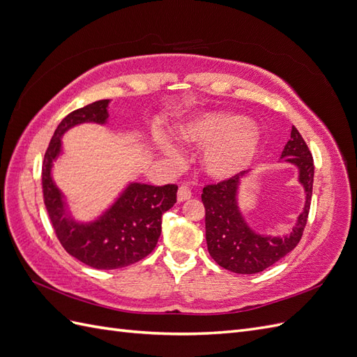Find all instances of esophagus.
I'll list each match as a JSON object with an SVG mask.
<instances>
[{
    "instance_id": "1",
    "label": "esophagus",
    "mask_w": 357,
    "mask_h": 357,
    "mask_svg": "<svg viewBox=\"0 0 357 357\" xmlns=\"http://www.w3.org/2000/svg\"><path fill=\"white\" fill-rule=\"evenodd\" d=\"M190 197H192V192H190V189H189L188 186H180V188H178V192H177V201H178V202L186 201V199H189Z\"/></svg>"
}]
</instances>
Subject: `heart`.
Here are the masks:
<instances>
[{"label": "heart", "instance_id": "heart-1", "mask_svg": "<svg viewBox=\"0 0 357 357\" xmlns=\"http://www.w3.org/2000/svg\"><path fill=\"white\" fill-rule=\"evenodd\" d=\"M183 146L202 147L199 168L214 180H228L252 164L261 149L259 129L245 116L232 112H205L176 126ZM153 144L160 155L178 160L180 152L169 139L158 134Z\"/></svg>", "mask_w": 357, "mask_h": 357}]
</instances>
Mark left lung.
Masks as SVG:
<instances>
[{"mask_svg": "<svg viewBox=\"0 0 357 357\" xmlns=\"http://www.w3.org/2000/svg\"><path fill=\"white\" fill-rule=\"evenodd\" d=\"M298 168V181L304 188L305 204L296 223L287 235H264L248 226L238 205L241 180L250 171H243L218 185H208L202 190L205 207V240L210 256L222 268L236 274H256L284 257L298 245L307 225L314 162L299 131L291 126L290 139L283 149L282 159Z\"/></svg>", "mask_w": 357, "mask_h": 357, "instance_id": "left-lung-1", "label": "left lung"}]
</instances>
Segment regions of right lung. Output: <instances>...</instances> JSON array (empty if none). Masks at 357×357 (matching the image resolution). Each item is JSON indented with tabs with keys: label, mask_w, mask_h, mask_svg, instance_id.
Listing matches in <instances>:
<instances>
[{
	"label": "right lung",
	"mask_w": 357,
	"mask_h": 357,
	"mask_svg": "<svg viewBox=\"0 0 357 357\" xmlns=\"http://www.w3.org/2000/svg\"><path fill=\"white\" fill-rule=\"evenodd\" d=\"M110 100H100L70 113L58 125L43 160V197L62 247L84 265L117 269L152 253L162 231V214L177 201V186H152L131 181L121 195L91 222L75 220L63 193L52 177L53 162L62 153V137L82 123L105 125Z\"/></svg>",
	"instance_id": "1"
}]
</instances>
